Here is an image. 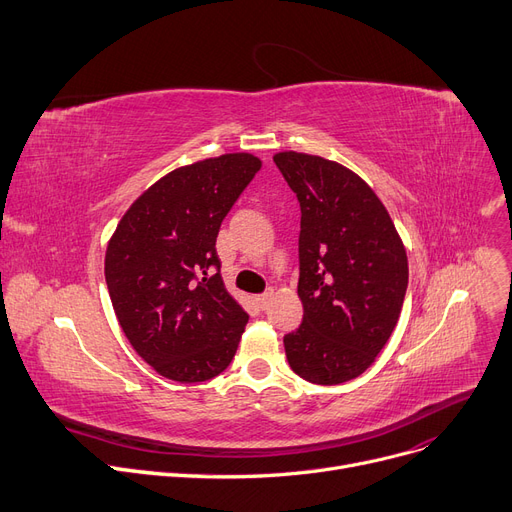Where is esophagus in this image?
<instances>
[{
    "label": "esophagus",
    "instance_id": "obj_1",
    "mask_svg": "<svg viewBox=\"0 0 512 512\" xmlns=\"http://www.w3.org/2000/svg\"><path fill=\"white\" fill-rule=\"evenodd\" d=\"M271 296H274V292H271V290H269V292H265V294H259V296H257V304L261 306L263 311H265L267 306H269V300H271Z\"/></svg>",
    "mask_w": 512,
    "mask_h": 512
}]
</instances>
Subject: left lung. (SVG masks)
Segmentation results:
<instances>
[{"label":"left lung","instance_id":"1","mask_svg":"<svg viewBox=\"0 0 512 512\" xmlns=\"http://www.w3.org/2000/svg\"><path fill=\"white\" fill-rule=\"evenodd\" d=\"M300 203L302 323L284 337L290 368L315 385L352 381L391 337L407 290V255L383 201L339 162L278 152Z\"/></svg>","mask_w":512,"mask_h":512}]
</instances>
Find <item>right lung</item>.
I'll list each match as a JSON object with an SVG mask.
<instances>
[{
    "mask_svg": "<svg viewBox=\"0 0 512 512\" xmlns=\"http://www.w3.org/2000/svg\"><path fill=\"white\" fill-rule=\"evenodd\" d=\"M259 168L247 152L175 168L131 203L111 236L105 278L119 325L170 381H210L236 354L249 315L224 288L216 238Z\"/></svg>",
    "mask_w": 512,
    "mask_h": 512,
    "instance_id": "add662e5",
    "label": "right lung"
}]
</instances>
